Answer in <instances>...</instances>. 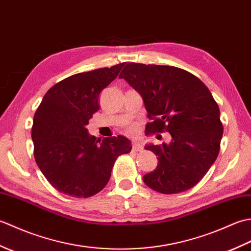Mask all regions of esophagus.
<instances>
[{
	"label": "esophagus",
	"mask_w": 251,
	"mask_h": 251,
	"mask_svg": "<svg viewBox=\"0 0 251 251\" xmlns=\"http://www.w3.org/2000/svg\"><path fill=\"white\" fill-rule=\"evenodd\" d=\"M132 150H134V151H142L143 148L139 142H134V143H132Z\"/></svg>",
	"instance_id": "esophagus-1"
}]
</instances>
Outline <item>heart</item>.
<instances>
[{"label":"heart","instance_id":"1","mask_svg":"<svg viewBox=\"0 0 251 251\" xmlns=\"http://www.w3.org/2000/svg\"><path fill=\"white\" fill-rule=\"evenodd\" d=\"M127 132L130 135H135L137 132V127L136 126H130L128 127V129H127Z\"/></svg>","mask_w":251,"mask_h":251}]
</instances>
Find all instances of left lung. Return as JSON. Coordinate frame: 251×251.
I'll list each match as a JSON object with an SVG mask.
<instances>
[{"instance_id": "obj_1", "label": "left lung", "mask_w": 251, "mask_h": 251, "mask_svg": "<svg viewBox=\"0 0 251 251\" xmlns=\"http://www.w3.org/2000/svg\"><path fill=\"white\" fill-rule=\"evenodd\" d=\"M145 102L149 131H168L169 142L147 145L157 167L143 176L149 188L176 194L199 183L219 154L223 127L220 110L199 77L170 66L129 62L121 74Z\"/></svg>"}]
</instances>
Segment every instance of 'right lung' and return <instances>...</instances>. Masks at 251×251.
<instances>
[{
  "mask_svg": "<svg viewBox=\"0 0 251 251\" xmlns=\"http://www.w3.org/2000/svg\"><path fill=\"white\" fill-rule=\"evenodd\" d=\"M124 63L74 74L54 85L42 99L32 126L37 166L61 193L78 199L97 194L109 182L116 158L129 153L124 136L103 140L88 134L99 110L101 90L113 82Z\"/></svg>",
  "mask_w": 251,
  "mask_h": 251,
  "instance_id": "1",
  "label": "right lung"
}]
</instances>
